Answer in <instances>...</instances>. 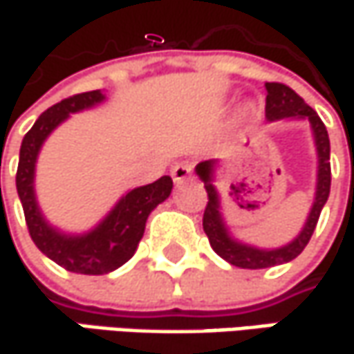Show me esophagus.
Instances as JSON below:
<instances>
[{"label":"esophagus","mask_w":354,"mask_h":354,"mask_svg":"<svg viewBox=\"0 0 354 354\" xmlns=\"http://www.w3.org/2000/svg\"><path fill=\"white\" fill-rule=\"evenodd\" d=\"M190 176H192V164L190 162H178L172 168V178L176 184H184L186 180H190Z\"/></svg>","instance_id":"1"}]
</instances>
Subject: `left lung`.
I'll list each match as a JSON object with an SVG mask.
<instances>
[{"mask_svg":"<svg viewBox=\"0 0 354 354\" xmlns=\"http://www.w3.org/2000/svg\"><path fill=\"white\" fill-rule=\"evenodd\" d=\"M266 88H268L266 117L270 121L294 117V119H308V123L312 127L316 156H318L316 194H314L310 214L306 218L304 229L300 231V235L294 241L283 245V247H277V249H257L253 245H245V243L233 239L225 221H223L221 198H218V192L212 184V174H214L216 162L207 160V162H201L196 166V174L205 182V188L209 194V203H207L205 216H203V229L209 237L210 247L225 261H229L231 266L243 268V270H263V268L281 266V263L296 259L310 241V237L316 229L318 216L322 212V207L326 205L328 194H330V140H328V131H326L322 119L310 105H306L304 99L296 91H292L290 86H286L281 82H266Z\"/></svg>","mask_w":354,"mask_h":354,"instance_id":"8db88e82","label":"left lung"}]
</instances>
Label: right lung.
<instances>
[{"label": "right lung", "instance_id": "1", "mask_svg": "<svg viewBox=\"0 0 354 354\" xmlns=\"http://www.w3.org/2000/svg\"><path fill=\"white\" fill-rule=\"evenodd\" d=\"M101 101H105V95L101 91H88L73 95L42 113L21 140L16 174L17 196L24 207L32 241L60 268L84 275H103L129 261L144 237L145 221L149 212L160 203H164L172 192L170 176H162L151 184L133 188L125 196H121V201L95 229L84 235H66L48 225V221L38 209L34 192V172L40 147L50 133L68 119L71 113L95 107Z\"/></svg>", "mask_w": 354, "mask_h": 354}]
</instances>
